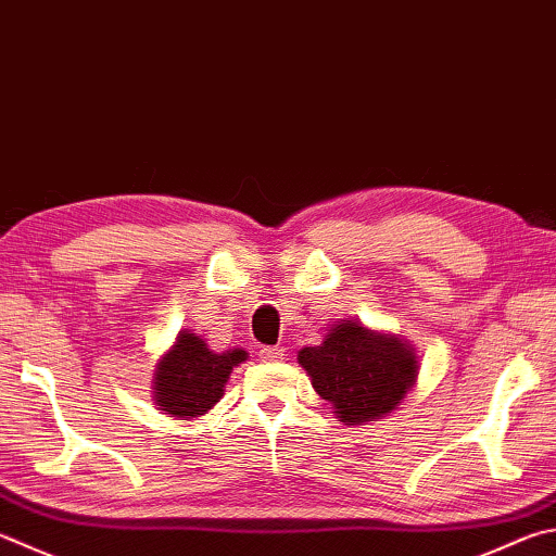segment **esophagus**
<instances>
[{
  "label": "esophagus",
  "instance_id": "34e87169",
  "mask_svg": "<svg viewBox=\"0 0 556 556\" xmlns=\"http://www.w3.org/2000/svg\"><path fill=\"white\" fill-rule=\"evenodd\" d=\"M260 359L279 362V359H285V350H281V348H262L260 350Z\"/></svg>",
  "mask_w": 556,
  "mask_h": 556
}]
</instances>
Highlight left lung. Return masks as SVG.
Wrapping results in <instances>:
<instances>
[{
    "instance_id": "obj_1",
    "label": "left lung",
    "mask_w": 556,
    "mask_h": 556,
    "mask_svg": "<svg viewBox=\"0 0 556 556\" xmlns=\"http://www.w3.org/2000/svg\"><path fill=\"white\" fill-rule=\"evenodd\" d=\"M296 359L345 426H365L396 410L420 371L408 340L371 330L357 318L332 323L320 345L299 350Z\"/></svg>"
}]
</instances>
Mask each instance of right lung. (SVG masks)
<instances>
[{
  "label": "right lung",
  "instance_id": "1",
  "mask_svg": "<svg viewBox=\"0 0 556 556\" xmlns=\"http://www.w3.org/2000/svg\"><path fill=\"white\" fill-rule=\"evenodd\" d=\"M245 359V350L216 352L199 332L179 330L175 345L155 362L153 401L157 410L177 420L204 416L224 399L230 371Z\"/></svg>",
  "mask_w": 556,
  "mask_h": 556
}]
</instances>
